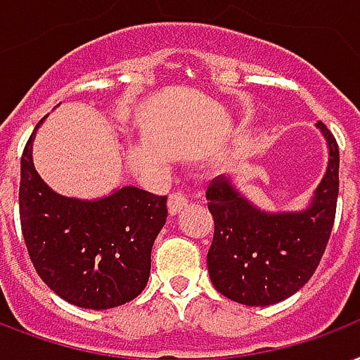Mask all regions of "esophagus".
<instances>
[{"instance_id":"34e87169","label":"esophagus","mask_w":360,"mask_h":360,"mask_svg":"<svg viewBox=\"0 0 360 360\" xmlns=\"http://www.w3.org/2000/svg\"><path fill=\"white\" fill-rule=\"evenodd\" d=\"M186 206H188V199H186V195L184 193H172L171 197H169V214H171V216L180 214Z\"/></svg>"}]
</instances>
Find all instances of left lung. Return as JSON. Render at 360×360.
I'll return each instance as SVG.
<instances>
[{
    "mask_svg": "<svg viewBox=\"0 0 360 360\" xmlns=\"http://www.w3.org/2000/svg\"><path fill=\"white\" fill-rule=\"evenodd\" d=\"M316 127L327 141L328 163L302 210H263L227 176H216L206 189L214 218L208 274L227 299L246 306L276 304L297 293L316 272L333 231L340 167L333 133L321 122Z\"/></svg>",
    "mask_w": 360,
    "mask_h": 360,
    "instance_id": "obj_1",
    "label": "left lung"
}]
</instances>
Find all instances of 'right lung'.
<instances>
[{
  "label": "right lung",
  "instance_id": "1",
  "mask_svg": "<svg viewBox=\"0 0 360 360\" xmlns=\"http://www.w3.org/2000/svg\"><path fill=\"white\" fill-rule=\"evenodd\" d=\"M30 136L20 161V224L41 280L69 304L108 310L148 283L150 255L167 221V197L125 186L101 199L56 193L33 165Z\"/></svg>",
  "mask_w": 360,
  "mask_h": 360
}]
</instances>
